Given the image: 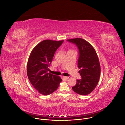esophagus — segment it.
<instances>
[{
	"mask_svg": "<svg viewBox=\"0 0 125 125\" xmlns=\"http://www.w3.org/2000/svg\"><path fill=\"white\" fill-rule=\"evenodd\" d=\"M63 78H64V79H68L69 78V77H65V76H63Z\"/></svg>",
	"mask_w": 125,
	"mask_h": 125,
	"instance_id": "1",
	"label": "esophagus"
}]
</instances>
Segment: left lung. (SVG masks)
Segmentation results:
<instances>
[{
    "mask_svg": "<svg viewBox=\"0 0 125 125\" xmlns=\"http://www.w3.org/2000/svg\"><path fill=\"white\" fill-rule=\"evenodd\" d=\"M76 45L79 51L78 66L80 80H77L72 90L80 95H87L96 86L100 75V66L97 53L93 46L81 38L67 40Z\"/></svg>",
    "mask_w": 125,
    "mask_h": 125,
    "instance_id": "obj_1",
    "label": "left lung"
}]
</instances>
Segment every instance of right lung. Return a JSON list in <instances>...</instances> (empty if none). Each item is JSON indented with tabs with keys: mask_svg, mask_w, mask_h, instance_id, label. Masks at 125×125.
I'll return each mask as SVG.
<instances>
[{
	"mask_svg": "<svg viewBox=\"0 0 125 125\" xmlns=\"http://www.w3.org/2000/svg\"><path fill=\"white\" fill-rule=\"evenodd\" d=\"M63 42L44 40L31 53L27 64V76L31 84L41 94L47 95L53 93L62 81L60 77L47 72L55 51Z\"/></svg>",
	"mask_w": 125,
	"mask_h": 125,
	"instance_id": "right-lung-1",
	"label": "right lung"
}]
</instances>
